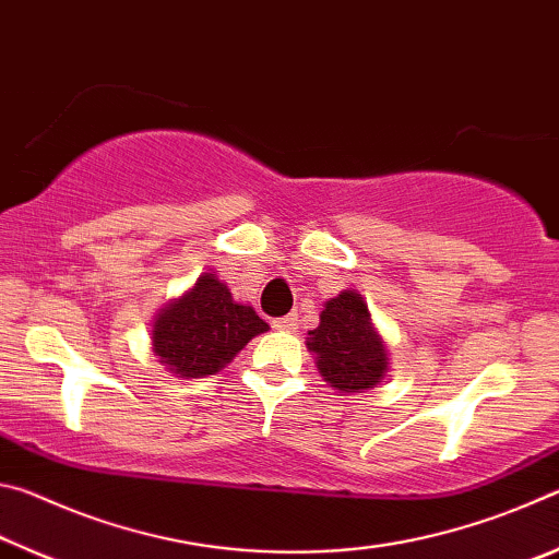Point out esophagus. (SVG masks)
Masks as SVG:
<instances>
[{
	"label": "esophagus",
	"instance_id": "1",
	"mask_svg": "<svg viewBox=\"0 0 559 559\" xmlns=\"http://www.w3.org/2000/svg\"><path fill=\"white\" fill-rule=\"evenodd\" d=\"M273 328L281 330V333H296V328H298V316H296V313H290V316L276 318V320H273Z\"/></svg>",
	"mask_w": 559,
	"mask_h": 559
}]
</instances>
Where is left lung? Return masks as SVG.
Instances as JSON below:
<instances>
[{"label":"left lung","instance_id":"8db88e82","mask_svg":"<svg viewBox=\"0 0 559 559\" xmlns=\"http://www.w3.org/2000/svg\"><path fill=\"white\" fill-rule=\"evenodd\" d=\"M308 335L306 345L316 353L323 380L345 394L372 390L390 365L367 302L357 290L330 298L320 313V325Z\"/></svg>","mask_w":559,"mask_h":559}]
</instances>
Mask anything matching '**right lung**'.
I'll return each instance as SVG.
<instances>
[{
  "mask_svg": "<svg viewBox=\"0 0 559 559\" xmlns=\"http://www.w3.org/2000/svg\"><path fill=\"white\" fill-rule=\"evenodd\" d=\"M266 330L257 310L236 302L212 271L155 316L153 349L169 372L197 380L219 372Z\"/></svg>",
  "mask_w": 559,
  "mask_h": 559,
  "instance_id": "1",
  "label": "right lung"
}]
</instances>
